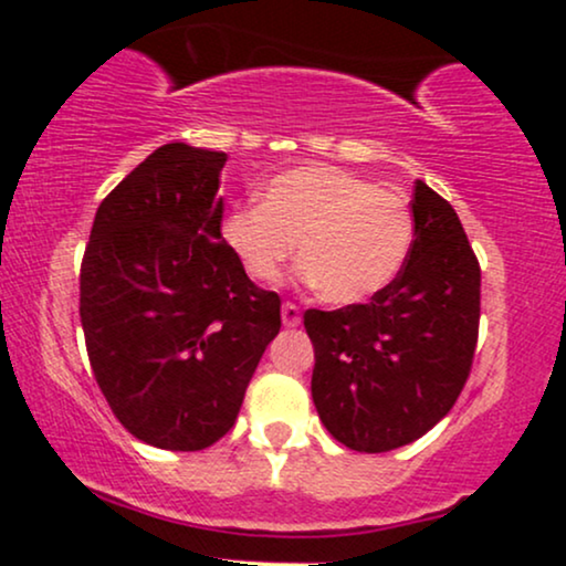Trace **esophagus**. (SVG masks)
I'll return each instance as SVG.
<instances>
[{"label": "esophagus", "mask_w": 566, "mask_h": 566, "mask_svg": "<svg viewBox=\"0 0 566 566\" xmlns=\"http://www.w3.org/2000/svg\"><path fill=\"white\" fill-rule=\"evenodd\" d=\"M282 324L284 327H297V324H301V308H297L295 303L282 305Z\"/></svg>", "instance_id": "1"}]
</instances>
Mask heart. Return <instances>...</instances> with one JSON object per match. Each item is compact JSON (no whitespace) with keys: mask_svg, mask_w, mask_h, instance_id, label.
Instances as JSON below:
<instances>
[{"mask_svg":"<svg viewBox=\"0 0 566 566\" xmlns=\"http://www.w3.org/2000/svg\"><path fill=\"white\" fill-rule=\"evenodd\" d=\"M223 239L258 284H276L295 255L327 303H365L399 276L415 242L407 199L329 165L279 172L261 205L223 220Z\"/></svg>","mask_w":566,"mask_h":566,"instance_id":"obj_1","label":"heart"}]
</instances>
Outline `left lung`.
<instances>
[{"instance_id": "obj_1", "label": "left lung", "mask_w": 566, "mask_h": 566, "mask_svg": "<svg viewBox=\"0 0 566 566\" xmlns=\"http://www.w3.org/2000/svg\"><path fill=\"white\" fill-rule=\"evenodd\" d=\"M412 218V250L386 290L303 316L316 412L356 452H388L431 431L458 401L476 350L482 271L458 212L418 180Z\"/></svg>"}]
</instances>
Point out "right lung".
I'll return each instance as SVG.
<instances>
[{"label": "right lung", "instance_id": "obj_1", "mask_svg": "<svg viewBox=\"0 0 566 566\" xmlns=\"http://www.w3.org/2000/svg\"><path fill=\"white\" fill-rule=\"evenodd\" d=\"M223 151L165 143L101 201L80 274L90 365L119 423L159 450L231 431L265 346L276 292L220 237Z\"/></svg>", "mask_w": 566, "mask_h": 566}]
</instances>
